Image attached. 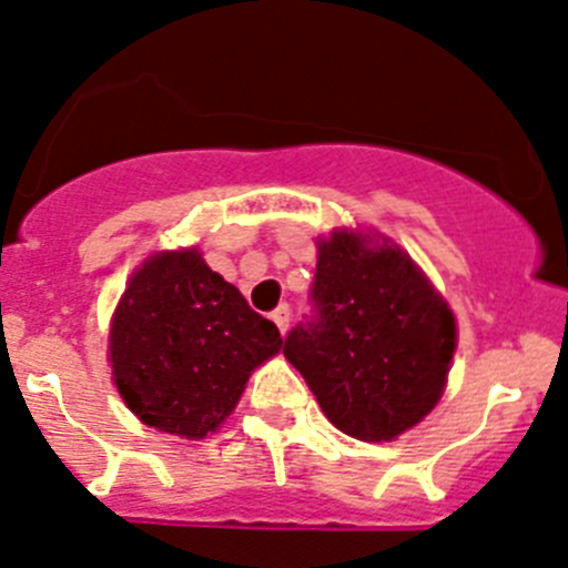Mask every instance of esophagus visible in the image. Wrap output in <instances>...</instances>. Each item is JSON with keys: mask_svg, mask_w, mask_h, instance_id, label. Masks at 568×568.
Returning <instances> with one entry per match:
<instances>
[{"mask_svg": "<svg viewBox=\"0 0 568 568\" xmlns=\"http://www.w3.org/2000/svg\"><path fill=\"white\" fill-rule=\"evenodd\" d=\"M272 320H274V325L280 327V333H283V336H285V331H288V322H291V308H288V305H285V302H283V305H280L277 311H274Z\"/></svg>", "mask_w": 568, "mask_h": 568, "instance_id": "1", "label": "esophagus"}]
</instances>
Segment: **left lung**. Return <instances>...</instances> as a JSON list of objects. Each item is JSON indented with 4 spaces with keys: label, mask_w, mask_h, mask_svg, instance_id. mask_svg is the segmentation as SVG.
Returning <instances> with one entry per match:
<instances>
[{
    "label": "left lung",
    "mask_w": 568,
    "mask_h": 568,
    "mask_svg": "<svg viewBox=\"0 0 568 568\" xmlns=\"http://www.w3.org/2000/svg\"><path fill=\"white\" fill-rule=\"evenodd\" d=\"M311 305L283 353L338 432L384 443L437 406L457 322L404 248L336 230L320 241Z\"/></svg>",
    "instance_id": "1"
}]
</instances>
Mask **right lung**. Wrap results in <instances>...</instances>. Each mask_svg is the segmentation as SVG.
<instances>
[{"label": "right lung", "mask_w": 568, "mask_h": 568, "mask_svg": "<svg viewBox=\"0 0 568 568\" xmlns=\"http://www.w3.org/2000/svg\"><path fill=\"white\" fill-rule=\"evenodd\" d=\"M274 322L204 263L159 252L131 274L109 331L116 392L145 426L201 439L237 406L254 367L280 353Z\"/></svg>", "instance_id": "add662e5"}]
</instances>
